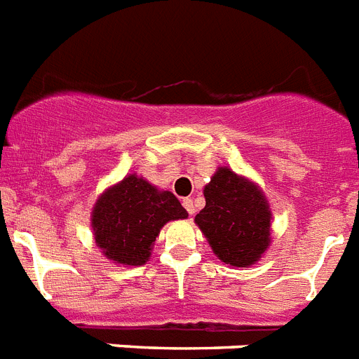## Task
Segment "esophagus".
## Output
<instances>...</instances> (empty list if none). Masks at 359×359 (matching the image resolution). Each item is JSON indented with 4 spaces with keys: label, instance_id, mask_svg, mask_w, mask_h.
I'll list each match as a JSON object with an SVG mask.
<instances>
[{
    "label": "esophagus",
    "instance_id": "1",
    "mask_svg": "<svg viewBox=\"0 0 359 359\" xmlns=\"http://www.w3.org/2000/svg\"><path fill=\"white\" fill-rule=\"evenodd\" d=\"M183 207H185V210L189 212V215H194L196 214V205H194V201H192V199H183Z\"/></svg>",
    "mask_w": 359,
    "mask_h": 359
}]
</instances>
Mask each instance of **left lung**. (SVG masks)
I'll list each match as a JSON object with an SVG mask.
<instances>
[{"label": "left lung", "mask_w": 359, "mask_h": 359, "mask_svg": "<svg viewBox=\"0 0 359 359\" xmlns=\"http://www.w3.org/2000/svg\"><path fill=\"white\" fill-rule=\"evenodd\" d=\"M207 205L196 223L223 262L246 268L266 252L271 214L253 183L221 167L205 187Z\"/></svg>", "instance_id": "left-lung-1"}]
</instances>
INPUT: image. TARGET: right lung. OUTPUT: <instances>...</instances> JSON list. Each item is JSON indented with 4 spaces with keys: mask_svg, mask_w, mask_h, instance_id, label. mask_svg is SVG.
Wrapping results in <instances>:
<instances>
[{
    "mask_svg": "<svg viewBox=\"0 0 359 359\" xmlns=\"http://www.w3.org/2000/svg\"><path fill=\"white\" fill-rule=\"evenodd\" d=\"M187 215L172 192H160L131 174L98 198L91 224L97 246L107 259L140 266L147 262L161 226Z\"/></svg>",
    "mask_w": 359,
    "mask_h": 359,
    "instance_id": "add662e5",
    "label": "right lung"
}]
</instances>
